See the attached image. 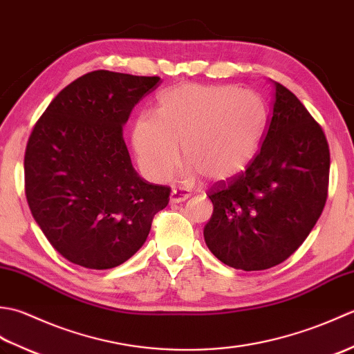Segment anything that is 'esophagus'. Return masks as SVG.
I'll return each mask as SVG.
<instances>
[{"label": "esophagus", "instance_id": "esophagus-1", "mask_svg": "<svg viewBox=\"0 0 354 354\" xmlns=\"http://www.w3.org/2000/svg\"><path fill=\"white\" fill-rule=\"evenodd\" d=\"M189 198H190L189 193H183V192H179V190H173L170 193V202H171V204H179V202H184V201H187Z\"/></svg>", "mask_w": 354, "mask_h": 354}]
</instances>
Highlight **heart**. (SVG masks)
<instances>
[{
  "label": "heart",
  "mask_w": 354,
  "mask_h": 354,
  "mask_svg": "<svg viewBox=\"0 0 354 354\" xmlns=\"http://www.w3.org/2000/svg\"><path fill=\"white\" fill-rule=\"evenodd\" d=\"M268 111L259 94L236 86L184 84L164 91L155 114L135 122L132 145L142 173L165 181L181 156L209 181H228L243 173L261 145Z\"/></svg>",
  "instance_id": "b5f03b06"
}]
</instances>
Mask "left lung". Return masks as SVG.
I'll list each match as a JSON object with an SVG mask.
<instances>
[{
    "label": "left lung",
    "mask_w": 354,
    "mask_h": 354,
    "mask_svg": "<svg viewBox=\"0 0 354 354\" xmlns=\"http://www.w3.org/2000/svg\"><path fill=\"white\" fill-rule=\"evenodd\" d=\"M274 86L268 132L255 160L212 189L213 214L204 228L208 250L225 265L263 270L295 252L327 199L326 135L288 88Z\"/></svg>",
    "instance_id": "1"
}]
</instances>
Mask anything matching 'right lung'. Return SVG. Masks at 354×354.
I'll return each mask as SVG.
<instances>
[{
  "label": "right lung",
  "instance_id": "add662e5",
  "mask_svg": "<svg viewBox=\"0 0 354 354\" xmlns=\"http://www.w3.org/2000/svg\"><path fill=\"white\" fill-rule=\"evenodd\" d=\"M160 77L97 70L65 86L30 135L26 196L53 248L74 265L111 269L145 245L170 189L142 179L123 127Z\"/></svg>",
  "mask_w": 354,
  "mask_h": 354
}]
</instances>
